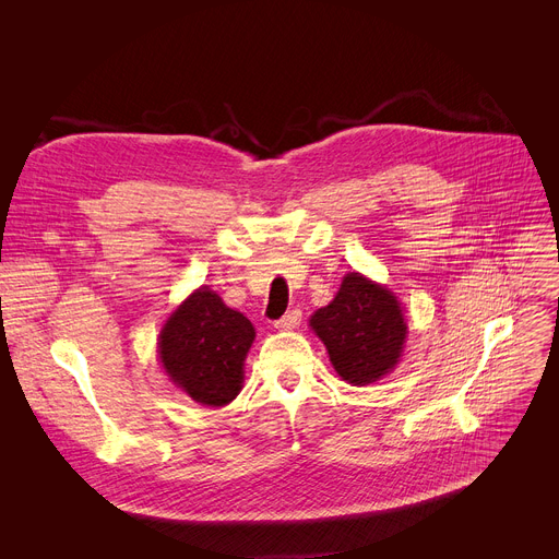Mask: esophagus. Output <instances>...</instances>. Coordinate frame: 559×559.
I'll use <instances>...</instances> for the list:
<instances>
[{
  "mask_svg": "<svg viewBox=\"0 0 559 559\" xmlns=\"http://www.w3.org/2000/svg\"><path fill=\"white\" fill-rule=\"evenodd\" d=\"M300 325V309H292L289 313H285L278 321H274V328L281 332H292Z\"/></svg>",
  "mask_w": 559,
  "mask_h": 559,
  "instance_id": "1",
  "label": "esophagus"
}]
</instances>
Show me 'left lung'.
<instances>
[{
    "mask_svg": "<svg viewBox=\"0 0 559 559\" xmlns=\"http://www.w3.org/2000/svg\"><path fill=\"white\" fill-rule=\"evenodd\" d=\"M328 347L338 376L349 384H369L401 360L407 323L397 298L382 285L352 272L336 298L309 321Z\"/></svg>",
    "mask_w": 559,
    "mask_h": 559,
    "instance_id": "left-lung-1",
    "label": "left lung"
}]
</instances>
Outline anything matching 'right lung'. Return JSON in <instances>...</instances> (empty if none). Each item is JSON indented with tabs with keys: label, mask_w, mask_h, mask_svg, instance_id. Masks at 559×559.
Wrapping results in <instances>:
<instances>
[{
	"label": "right lung",
	"mask_w": 559,
	"mask_h": 559,
	"mask_svg": "<svg viewBox=\"0 0 559 559\" xmlns=\"http://www.w3.org/2000/svg\"><path fill=\"white\" fill-rule=\"evenodd\" d=\"M248 318L207 287L190 294L158 336L166 373L192 401L207 407L231 403L243 386V362L254 343Z\"/></svg>",
	"instance_id": "1"
}]
</instances>
